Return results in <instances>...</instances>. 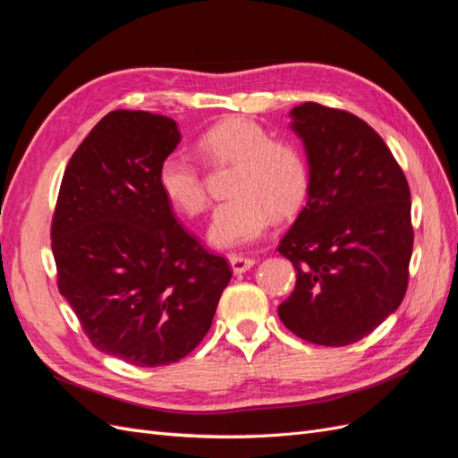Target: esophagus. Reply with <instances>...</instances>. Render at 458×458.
<instances>
[{"label": "esophagus", "instance_id": "esophagus-1", "mask_svg": "<svg viewBox=\"0 0 458 458\" xmlns=\"http://www.w3.org/2000/svg\"><path fill=\"white\" fill-rule=\"evenodd\" d=\"M229 263H231V269L234 275H241V273H246L248 269H250L256 259L252 258H244V256H229Z\"/></svg>", "mask_w": 458, "mask_h": 458}]
</instances>
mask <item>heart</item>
Instances as JSON below:
<instances>
[{"mask_svg":"<svg viewBox=\"0 0 458 458\" xmlns=\"http://www.w3.org/2000/svg\"><path fill=\"white\" fill-rule=\"evenodd\" d=\"M200 157L210 164L234 165L231 200L219 204L208 227V241L217 248H234L259 239L273 216L288 217L306 202L310 170L301 152L275 141L259 123L231 116L199 137ZM158 187L175 210L199 216L208 195L200 168L182 152H172L158 168Z\"/></svg>","mask_w":458,"mask_h":458,"instance_id":"obj_1","label":"heart"}]
</instances>
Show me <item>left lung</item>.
Returning a JSON list of instances; mask_svg holds the SVG:
<instances>
[{"label":"left lung","mask_w":458,"mask_h":458,"mask_svg":"<svg viewBox=\"0 0 458 458\" xmlns=\"http://www.w3.org/2000/svg\"><path fill=\"white\" fill-rule=\"evenodd\" d=\"M290 120L306 150L310 191L276 248L296 269L279 317L296 336L338 348L370 335L403 301L411 191L392 150L361 118L303 103Z\"/></svg>","instance_id":"left-lung-1"}]
</instances>
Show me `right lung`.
I'll use <instances>...</instances> for the list:
<instances>
[{"instance_id": "obj_1", "label": "right lung", "mask_w": 458, "mask_h": 458, "mask_svg": "<svg viewBox=\"0 0 458 458\" xmlns=\"http://www.w3.org/2000/svg\"><path fill=\"white\" fill-rule=\"evenodd\" d=\"M179 141L172 118L113 110L68 162L53 216L63 298L97 350L135 367L195 350L233 276L158 187L160 164Z\"/></svg>"}]
</instances>
